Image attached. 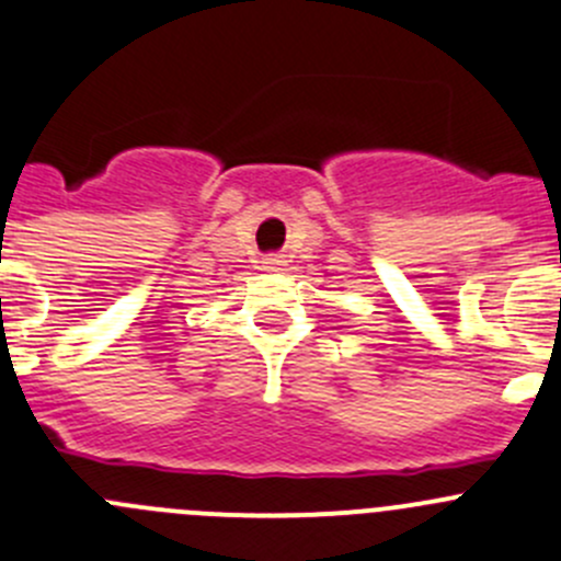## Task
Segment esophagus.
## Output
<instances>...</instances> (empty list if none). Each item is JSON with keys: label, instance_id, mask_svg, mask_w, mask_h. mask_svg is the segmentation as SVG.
Segmentation results:
<instances>
[{"label": "esophagus", "instance_id": "34e87169", "mask_svg": "<svg viewBox=\"0 0 561 561\" xmlns=\"http://www.w3.org/2000/svg\"><path fill=\"white\" fill-rule=\"evenodd\" d=\"M287 265L285 257H279V254H268V257H263V268L265 271H282Z\"/></svg>", "mask_w": 561, "mask_h": 561}]
</instances>
